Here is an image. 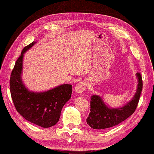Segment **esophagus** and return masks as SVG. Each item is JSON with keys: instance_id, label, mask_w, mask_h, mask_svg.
I'll return each mask as SVG.
<instances>
[{"instance_id": "obj_1", "label": "esophagus", "mask_w": 154, "mask_h": 154, "mask_svg": "<svg viewBox=\"0 0 154 154\" xmlns=\"http://www.w3.org/2000/svg\"><path fill=\"white\" fill-rule=\"evenodd\" d=\"M86 86H87V84L86 82L83 81L81 82L79 84H77L76 86L75 87V91L77 92V93H79V94H82V92H84L85 89L86 88Z\"/></svg>"}]
</instances>
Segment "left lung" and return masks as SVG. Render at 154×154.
I'll return each mask as SVG.
<instances>
[{
    "mask_svg": "<svg viewBox=\"0 0 154 154\" xmlns=\"http://www.w3.org/2000/svg\"><path fill=\"white\" fill-rule=\"evenodd\" d=\"M138 84L137 90L134 98L121 108L111 109L106 106L101 98L97 95H92L90 99V112L86 119L88 125L94 130H103L112 128L126 120L137 108L141 92L143 90L142 75L136 73Z\"/></svg>",
    "mask_w": 154,
    "mask_h": 154,
    "instance_id": "8db88e82",
    "label": "left lung"
}]
</instances>
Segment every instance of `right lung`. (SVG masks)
<instances>
[{
  "mask_svg": "<svg viewBox=\"0 0 154 154\" xmlns=\"http://www.w3.org/2000/svg\"><path fill=\"white\" fill-rule=\"evenodd\" d=\"M35 42H31L22 51L11 73L9 86L15 108L26 120L42 128L55 125L59 121L63 106L70 99L72 86L64 84L45 92H30L24 87L20 75L23 54Z\"/></svg>",
  "mask_w": 154,
  "mask_h": 154,
  "instance_id": "add662e5",
  "label": "right lung"
}]
</instances>
